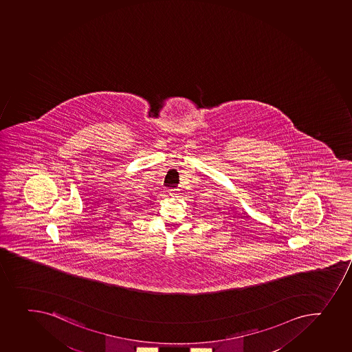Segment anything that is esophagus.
Masks as SVG:
<instances>
[{
	"label": "esophagus",
	"instance_id": "34e87169",
	"mask_svg": "<svg viewBox=\"0 0 352 352\" xmlns=\"http://www.w3.org/2000/svg\"><path fill=\"white\" fill-rule=\"evenodd\" d=\"M169 195H170L171 198H178L179 197V190L178 188H170Z\"/></svg>",
	"mask_w": 352,
	"mask_h": 352
}]
</instances>
